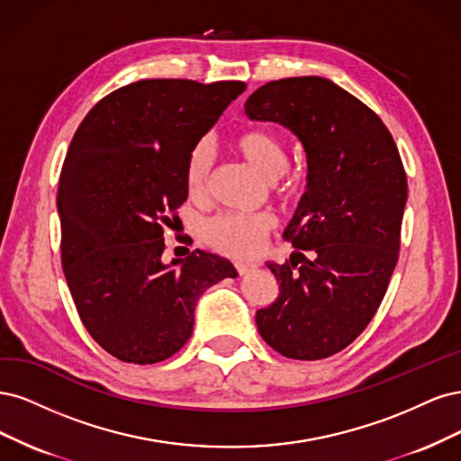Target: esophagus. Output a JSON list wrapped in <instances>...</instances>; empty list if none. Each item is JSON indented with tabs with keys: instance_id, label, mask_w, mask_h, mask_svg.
<instances>
[{
	"instance_id": "obj_1",
	"label": "esophagus",
	"mask_w": 461,
	"mask_h": 461,
	"mask_svg": "<svg viewBox=\"0 0 461 461\" xmlns=\"http://www.w3.org/2000/svg\"><path fill=\"white\" fill-rule=\"evenodd\" d=\"M235 268H237V272H240V276H245V274L255 270L257 266L250 264V262H235Z\"/></svg>"
}]
</instances>
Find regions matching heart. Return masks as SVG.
<instances>
[{
  "mask_svg": "<svg viewBox=\"0 0 461 461\" xmlns=\"http://www.w3.org/2000/svg\"><path fill=\"white\" fill-rule=\"evenodd\" d=\"M235 149L266 180L277 184L287 174V147L284 138L270 128H250L235 138ZM214 165V151L209 141H199L185 160V187L191 197H203ZM274 228L268 212L220 214L204 224V240L214 249L235 258H252L262 252L266 235Z\"/></svg>",
  "mask_w": 461,
  "mask_h": 461,
  "instance_id": "heart-1",
  "label": "heart"
}]
</instances>
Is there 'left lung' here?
I'll return each mask as SVG.
<instances>
[{"instance_id":"8db88e82","label":"left lung","mask_w":461,"mask_h":461,"mask_svg":"<svg viewBox=\"0 0 461 461\" xmlns=\"http://www.w3.org/2000/svg\"><path fill=\"white\" fill-rule=\"evenodd\" d=\"M245 113L291 130L308 167L284 231L294 250L268 262L279 294L257 312L258 333L285 358H328L366 330L387 293L408 199L402 160L381 118L328 78L264 84Z\"/></svg>"}]
</instances>
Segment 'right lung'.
I'll return each instance as SVG.
<instances>
[{
	"label": "right lung",
	"instance_id": "obj_1",
	"mask_svg": "<svg viewBox=\"0 0 461 461\" xmlns=\"http://www.w3.org/2000/svg\"><path fill=\"white\" fill-rule=\"evenodd\" d=\"M245 82L140 80L86 114L59 177L61 260L84 328L128 364H157L193 331L199 296L233 264L212 252L162 260L187 199L185 160Z\"/></svg>",
	"mask_w": 461,
	"mask_h": 461
}]
</instances>
